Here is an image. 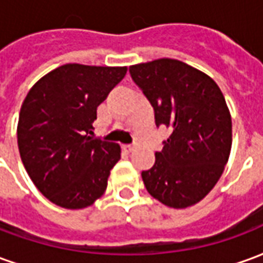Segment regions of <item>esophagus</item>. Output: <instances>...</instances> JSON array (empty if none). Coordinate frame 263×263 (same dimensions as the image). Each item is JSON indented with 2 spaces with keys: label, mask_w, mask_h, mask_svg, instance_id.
Returning <instances> with one entry per match:
<instances>
[{
  "label": "esophagus",
  "mask_w": 263,
  "mask_h": 263,
  "mask_svg": "<svg viewBox=\"0 0 263 263\" xmlns=\"http://www.w3.org/2000/svg\"><path fill=\"white\" fill-rule=\"evenodd\" d=\"M134 149H135V146H132V145H125V146H124V151H125V152H132Z\"/></svg>",
  "instance_id": "esophagus-1"
}]
</instances>
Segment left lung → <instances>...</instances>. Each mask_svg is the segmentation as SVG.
<instances>
[{"label":"left lung","instance_id":"1","mask_svg":"<svg viewBox=\"0 0 263 263\" xmlns=\"http://www.w3.org/2000/svg\"><path fill=\"white\" fill-rule=\"evenodd\" d=\"M155 111L156 126L172 131L142 172L148 193L173 209L203 200L224 172L232 143L226 98L210 76L176 59H158L129 67Z\"/></svg>","mask_w":263,"mask_h":263}]
</instances>
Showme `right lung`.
Instances as JSON below:
<instances>
[{
  "label": "right lung",
  "mask_w": 263,
  "mask_h": 263,
  "mask_svg": "<svg viewBox=\"0 0 263 263\" xmlns=\"http://www.w3.org/2000/svg\"><path fill=\"white\" fill-rule=\"evenodd\" d=\"M125 74L126 67L69 63L43 76L24 100L16 128L21 159L56 205L84 209L105 192L121 148L88 134L97 107Z\"/></svg>",
  "instance_id": "right-lung-1"
}]
</instances>
